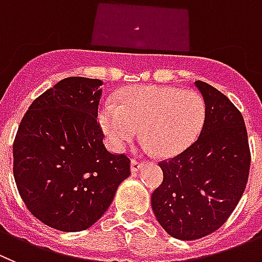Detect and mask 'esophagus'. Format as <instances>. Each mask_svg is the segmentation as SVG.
Returning <instances> with one entry per match:
<instances>
[{
	"instance_id": "34e87169",
	"label": "esophagus",
	"mask_w": 262,
	"mask_h": 262,
	"mask_svg": "<svg viewBox=\"0 0 262 262\" xmlns=\"http://www.w3.org/2000/svg\"><path fill=\"white\" fill-rule=\"evenodd\" d=\"M142 167H143V162H140V160H137V159H132V162H130L132 172L140 171Z\"/></svg>"
}]
</instances>
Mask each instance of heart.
Wrapping results in <instances>:
<instances>
[{"label": "heart", "instance_id": "1", "mask_svg": "<svg viewBox=\"0 0 262 262\" xmlns=\"http://www.w3.org/2000/svg\"><path fill=\"white\" fill-rule=\"evenodd\" d=\"M121 104L105 102L100 121L112 146L122 148L141 129L147 146L171 157L189 147L205 121V102L192 90L142 86L121 95Z\"/></svg>", "mask_w": 262, "mask_h": 262}]
</instances>
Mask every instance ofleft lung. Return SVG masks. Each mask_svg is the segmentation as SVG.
Returning a JSON list of instances; mask_svg holds the SVG:
<instances>
[{
	"instance_id": "obj_1",
	"label": "left lung",
	"mask_w": 262,
	"mask_h": 262,
	"mask_svg": "<svg viewBox=\"0 0 262 262\" xmlns=\"http://www.w3.org/2000/svg\"><path fill=\"white\" fill-rule=\"evenodd\" d=\"M194 83L206 108L201 133L183 152L159 162L163 181L151 194L158 222L180 240L206 236L227 221L244 193L251 167L240 111L215 87Z\"/></svg>"
}]
</instances>
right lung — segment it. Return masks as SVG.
<instances>
[{
    "instance_id": "1",
    "label": "right lung",
    "mask_w": 262,
    "mask_h": 262,
    "mask_svg": "<svg viewBox=\"0 0 262 262\" xmlns=\"http://www.w3.org/2000/svg\"><path fill=\"white\" fill-rule=\"evenodd\" d=\"M100 79L70 77L36 98L13 145L16 188L28 211L65 232L93 226L105 213L130 159L110 152L98 120Z\"/></svg>"
}]
</instances>
